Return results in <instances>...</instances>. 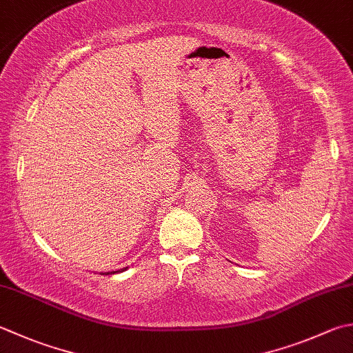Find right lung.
I'll use <instances>...</instances> for the list:
<instances>
[{"instance_id": "add662e5", "label": "right lung", "mask_w": 353, "mask_h": 353, "mask_svg": "<svg viewBox=\"0 0 353 353\" xmlns=\"http://www.w3.org/2000/svg\"><path fill=\"white\" fill-rule=\"evenodd\" d=\"M123 269H125V268H123ZM123 269H121V271H113V274H116V272H122V271H123ZM108 274H112V272H107L105 275H108Z\"/></svg>"}]
</instances>
